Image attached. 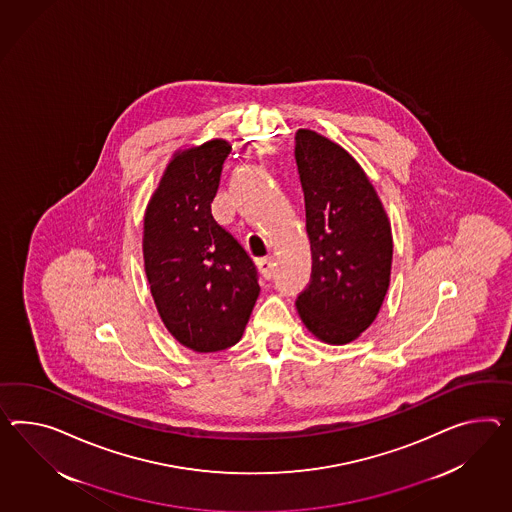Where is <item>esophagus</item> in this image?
<instances>
[{
	"instance_id": "obj_1",
	"label": "esophagus",
	"mask_w": 512,
	"mask_h": 512,
	"mask_svg": "<svg viewBox=\"0 0 512 512\" xmlns=\"http://www.w3.org/2000/svg\"><path fill=\"white\" fill-rule=\"evenodd\" d=\"M258 269H260V273H262L263 278L265 280H269L273 273H275V260L271 258V256H267V258H260L258 260Z\"/></svg>"
}]
</instances>
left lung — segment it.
<instances>
[{
    "instance_id": "obj_1",
    "label": "left lung",
    "mask_w": 512,
    "mask_h": 512,
    "mask_svg": "<svg viewBox=\"0 0 512 512\" xmlns=\"http://www.w3.org/2000/svg\"><path fill=\"white\" fill-rule=\"evenodd\" d=\"M295 159L312 249V278L297 297V312L317 340L345 345L375 321L390 288L392 226L366 172L345 148L299 130Z\"/></svg>"
}]
</instances>
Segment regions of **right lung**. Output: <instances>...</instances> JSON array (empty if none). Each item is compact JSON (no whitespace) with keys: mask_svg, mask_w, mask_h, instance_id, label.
I'll list each match as a JSON object with an SVG mask.
<instances>
[{"mask_svg":"<svg viewBox=\"0 0 512 512\" xmlns=\"http://www.w3.org/2000/svg\"><path fill=\"white\" fill-rule=\"evenodd\" d=\"M224 139L172 156L145 211L143 258L163 325L195 353L236 345L260 295L249 254L211 215Z\"/></svg>","mask_w":512,"mask_h":512,"instance_id":"obj_1","label":"right lung"}]
</instances>
